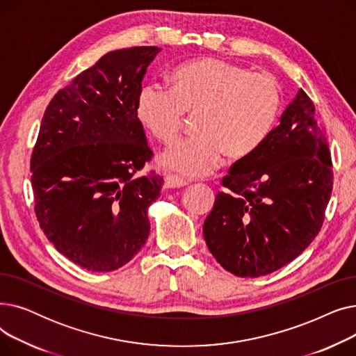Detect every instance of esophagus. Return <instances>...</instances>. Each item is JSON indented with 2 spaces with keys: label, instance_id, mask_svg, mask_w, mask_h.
I'll return each instance as SVG.
<instances>
[{
  "label": "esophagus",
  "instance_id": "1",
  "mask_svg": "<svg viewBox=\"0 0 356 356\" xmlns=\"http://www.w3.org/2000/svg\"><path fill=\"white\" fill-rule=\"evenodd\" d=\"M188 184H189V180H186L176 175H167L164 177V186L167 189H179V188H183V186H188Z\"/></svg>",
  "mask_w": 356,
  "mask_h": 356
}]
</instances>
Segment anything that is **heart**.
Wrapping results in <instances>:
<instances>
[{"instance_id": "obj_1", "label": "heart", "mask_w": 356, "mask_h": 356, "mask_svg": "<svg viewBox=\"0 0 356 356\" xmlns=\"http://www.w3.org/2000/svg\"><path fill=\"white\" fill-rule=\"evenodd\" d=\"M168 90L144 86L136 114L147 133L161 143L173 141L184 112H196V134L179 140L159 156V164L188 177L252 156L274 129L282 90L274 78L215 58L184 62L167 74Z\"/></svg>"}]
</instances>
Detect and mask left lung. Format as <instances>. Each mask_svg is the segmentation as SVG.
I'll return each mask as SVG.
<instances>
[{
	"instance_id": "1",
	"label": "left lung",
	"mask_w": 356,
	"mask_h": 356,
	"mask_svg": "<svg viewBox=\"0 0 356 356\" xmlns=\"http://www.w3.org/2000/svg\"><path fill=\"white\" fill-rule=\"evenodd\" d=\"M327 138L300 89L280 125L222 179L203 236L238 277L267 275L300 255L319 234L333 188Z\"/></svg>"
}]
</instances>
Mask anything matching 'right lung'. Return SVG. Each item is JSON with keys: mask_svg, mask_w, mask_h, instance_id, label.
I'll use <instances>...</instances> for the list:
<instances>
[{"mask_svg": "<svg viewBox=\"0 0 356 356\" xmlns=\"http://www.w3.org/2000/svg\"><path fill=\"white\" fill-rule=\"evenodd\" d=\"M159 51L106 53L44 111L30 161L35 216L56 250L88 271L125 266L149 234L147 211L164 180L138 175L153 152L136 105Z\"/></svg>", "mask_w": 356, "mask_h": 356, "instance_id": "right-lung-1", "label": "right lung"}]
</instances>
